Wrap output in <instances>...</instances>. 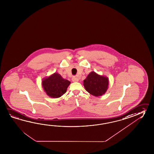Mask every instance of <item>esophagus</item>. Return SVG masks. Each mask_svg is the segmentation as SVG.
Instances as JSON below:
<instances>
[{
    "label": "esophagus",
    "mask_w": 154,
    "mask_h": 154,
    "mask_svg": "<svg viewBox=\"0 0 154 154\" xmlns=\"http://www.w3.org/2000/svg\"><path fill=\"white\" fill-rule=\"evenodd\" d=\"M72 80L73 82H77L79 81V79L76 77H73L72 79Z\"/></svg>",
    "instance_id": "34e87169"
}]
</instances>
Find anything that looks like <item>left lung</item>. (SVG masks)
I'll list each match as a JSON object with an SVG mask.
<instances>
[{"mask_svg": "<svg viewBox=\"0 0 154 154\" xmlns=\"http://www.w3.org/2000/svg\"><path fill=\"white\" fill-rule=\"evenodd\" d=\"M85 90L96 97L102 96L108 88L109 79L104 75H99L94 71L91 72L83 81Z\"/></svg>", "mask_w": 154, "mask_h": 154, "instance_id": "obj_1", "label": "left lung"}]
</instances>
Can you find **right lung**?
Listing matches in <instances>:
<instances>
[{"mask_svg": "<svg viewBox=\"0 0 154 154\" xmlns=\"http://www.w3.org/2000/svg\"><path fill=\"white\" fill-rule=\"evenodd\" d=\"M70 83L71 82L63 79L58 73H54L42 80V85L46 94L55 98L65 94Z\"/></svg>", "mask_w": 154, "mask_h": 154, "instance_id": "right-lung-1", "label": "right lung"}]
</instances>
